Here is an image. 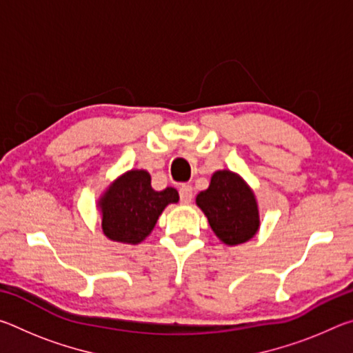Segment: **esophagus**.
I'll list each match as a JSON object with an SVG mask.
<instances>
[{"label":"esophagus","instance_id":"obj_1","mask_svg":"<svg viewBox=\"0 0 353 353\" xmlns=\"http://www.w3.org/2000/svg\"><path fill=\"white\" fill-rule=\"evenodd\" d=\"M179 196H181V202L185 205H188L191 199H193V187L188 183H183L181 188H179Z\"/></svg>","mask_w":353,"mask_h":353}]
</instances>
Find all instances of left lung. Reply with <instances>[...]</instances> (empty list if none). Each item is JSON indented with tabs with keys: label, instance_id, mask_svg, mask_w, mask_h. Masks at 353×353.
Segmentation results:
<instances>
[{
	"label": "left lung",
	"instance_id": "obj_1",
	"mask_svg": "<svg viewBox=\"0 0 353 353\" xmlns=\"http://www.w3.org/2000/svg\"><path fill=\"white\" fill-rule=\"evenodd\" d=\"M196 204L205 213L212 230L229 246L250 240L259 230V208L255 196L240 176L216 171L210 187L201 191Z\"/></svg>",
	"mask_w": 353,
	"mask_h": 353
}]
</instances>
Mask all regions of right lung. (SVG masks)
<instances>
[{
    "mask_svg": "<svg viewBox=\"0 0 353 353\" xmlns=\"http://www.w3.org/2000/svg\"><path fill=\"white\" fill-rule=\"evenodd\" d=\"M177 201V190L155 191L149 172L129 171L101 199L104 235L119 243H140L151 234L165 207Z\"/></svg>",
    "mask_w": 353,
    "mask_h": 353,
    "instance_id": "add662e5",
    "label": "right lung"
}]
</instances>
